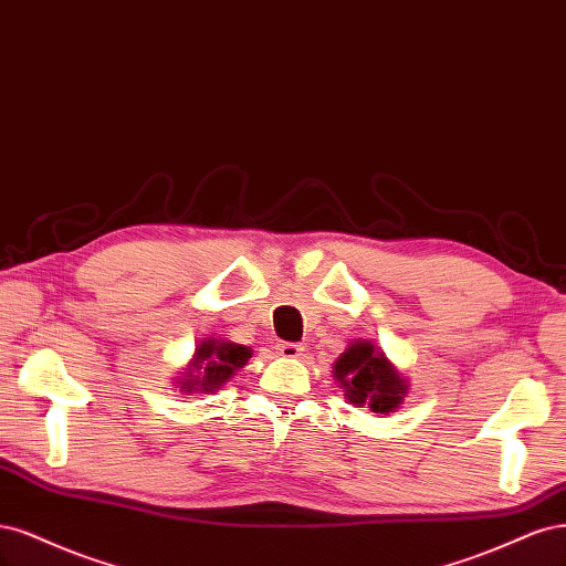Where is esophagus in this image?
Returning a JSON list of instances; mask_svg holds the SVG:
<instances>
[{
  "label": "esophagus",
  "instance_id": "obj_1",
  "mask_svg": "<svg viewBox=\"0 0 566 566\" xmlns=\"http://www.w3.org/2000/svg\"><path fill=\"white\" fill-rule=\"evenodd\" d=\"M277 353H280L282 357H286V359H296V357H301V355H303V345H301V343H289V340H282V343L277 345Z\"/></svg>",
  "mask_w": 566,
  "mask_h": 566
}]
</instances>
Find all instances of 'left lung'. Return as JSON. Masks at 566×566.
I'll return each instance as SVG.
<instances>
[{
  "instance_id": "1",
  "label": "left lung",
  "mask_w": 566,
  "mask_h": 566,
  "mask_svg": "<svg viewBox=\"0 0 566 566\" xmlns=\"http://www.w3.org/2000/svg\"><path fill=\"white\" fill-rule=\"evenodd\" d=\"M334 374L350 405H367L376 413L395 411L407 392V382L369 340H357L334 364Z\"/></svg>"
}]
</instances>
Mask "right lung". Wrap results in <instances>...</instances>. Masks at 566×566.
<instances>
[{"label": "right lung", "instance_id": "right-lung-1", "mask_svg": "<svg viewBox=\"0 0 566 566\" xmlns=\"http://www.w3.org/2000/svg\"><path fill=\"white\" fill-rule=\"evenodd\" d=\"M249 357L251 350L247 345L209 338L197 348L192 369H188V376L180 380V388L186 392H213L221 388L237 369H242Z\"/></svg>", "mask_w": 566, "mask_h": 566}]
</instances>
